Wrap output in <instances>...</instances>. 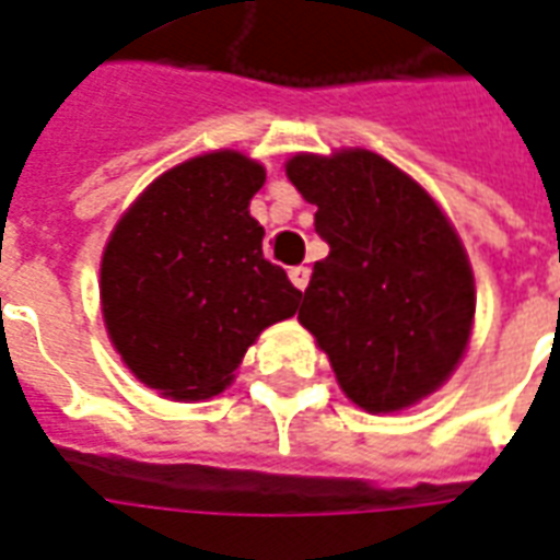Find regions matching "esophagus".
Listing matches in <instances>:
<instances>
[{
	"label": "esophagus",
	"instance_id": "esophagus-1",
	"mask_svg": "<svg viewBox=\"0 0 560 560\" xmlns=\"http://www.w3.org/2000/svg\"><path fill=\"white\" fill-rule=\"evenodd\" d=\"M288 276H291L293 288H300V291H305V288H308V279H312V269H308V267H293L291 272H288Z\"/></svg>",
	"mask_w": 560,
	"mask_h": 560
}]
</instances>
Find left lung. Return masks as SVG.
I'll return each instance as SVG.
<instances>
[{
    "instance_id": "1",
    "label": "left lung",
    "mask_w": 560,
    "mask_h": 560,
    "mask_svg": "<svg viewBox=\"0 0 560 560\" xmlns=\"http://www.w3.org/2000/svg\"><path fill=\"white\" fill-rule=\"evenodd\" d=\"M288 177L317 207L329 255L314 264L300 323L343 395L397 412L436 392L466 350L475 276L445 213L374 151L296 153Z\"/></svg>"
}]
</instances>
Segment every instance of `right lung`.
<instances>
[{
	"label": "right lung",
	"mask_w": 560,
	"mask_h": 560,
	"mask_svg": "<svg viewBox=\"0 0 560 560\" xmlns=\"http://www.w3.org/2000/svg\"><path fill=\"white\" fill-rule=\"evenodd\" d=\"M264 165L237 151L192 156L153 180L101 260L103 320L136 380L175 400L219 395L258 335L300 308L264 258L248 201Z\"/></svg>",
	"instance_id": "right-lung-1"
}]
</instances>
